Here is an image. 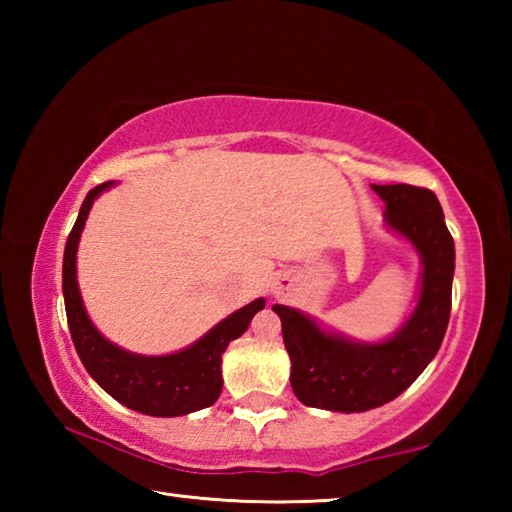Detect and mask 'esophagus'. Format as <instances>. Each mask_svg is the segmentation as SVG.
<instances>
[{
	"label": "esophagus",
	"mask_w": 512,
	"mask_h": 512,
	"mask_svg": "<svg viewBox=\"0 0 512 512\" xmlns=\"http://www.w3.org/2000/svg\"><path fill=\"white\" fill-rule=\"evenodd\" d=\"M284 284H287V280H277V282L273 284V287H271V291H273V293H282V291H284Z\"/></svg>",
	"instance_id": "esophagus-1"
}]
</instances>
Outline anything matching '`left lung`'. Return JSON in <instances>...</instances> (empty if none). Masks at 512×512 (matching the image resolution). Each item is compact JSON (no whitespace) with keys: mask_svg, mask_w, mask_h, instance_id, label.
<instances>
[{"mask_svg":"<svg viewBox=\"0 0 512 512\" xmlns=\"http://www.w3.org/2000/svg\"><path fill=\"white\" fill-rule=\"evenodd\" d=\"M372 192L384 201L386 228L420 255L418 302L395 334L372 343L332 332L300 309L273 305L291 359V388L314 409L361 413L395 400L436 357L447 332L456 253L443 207L424 187L372 185Z\"/></svg>","mask_w":512,"mask_h":512,"instance_id":"left-lung-1","label":"left lung"}]
</instances>
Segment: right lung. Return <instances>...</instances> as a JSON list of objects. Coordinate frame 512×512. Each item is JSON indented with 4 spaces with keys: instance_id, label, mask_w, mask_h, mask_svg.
I'll return each instance as SVG.
<instances>
[{
    "instance_id": "right-lung-1",
    "label": "right lung",
    "mask_w": 512,
    "mask_h": 512,
    "mask_svg": "<svg viewBox=\"0 0 512 512\" xmlns=\"http://www.w3.org/2000/svg\"><path fill=\"white\" fill-rule=\"evenodd\" d=\"M115 185V180H108L90 189L65 244L63 296L74 348L90 377L128 409L153 418H176V415L207 409L221 395V361L225 348L246 332L253 316L264 309L266 300H253L216 323L192 345L160 357L128 352L108 341L85 311L79 280H76V253L94 201Z\"/></svg>"
}]
</instances>
